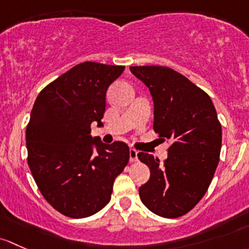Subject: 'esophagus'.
<instances>
[{"instance_id":"34e87169","label":"esophagus","mask_w":249,"mask_h":249,"mask_svg":"<svg viewBox=\"0 0 249 249\" xmlns=\"http://www.w3.org/2000/svg\"><path fill=\"white\" fill-rule=\"evenodd\" d=\"M129 160L130 162H137L138 160V151L134 148L129 150Z\"/></svg>"}]
</instances>
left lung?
I'll use <instances>...</instances> for the list:
<instances>
[{
  "instance_id": "left-lung-1",
  "label": "left lung",
  "mask_w": 249,
  "mask_h": 249,
  "mask_svg": "<svg viewBox=\"0 0 249 249\" xmlns=\"http://www.w3.org/2000/svg\"><path fill=\"white\" fill-rule=\"evenodd\" d=\"M129 69L150 89L153 129L171 142L163 164L150 153H138L151 174L139 188L140 199L158 216L181 217L201 200L218 165L222 127L216 109L209 94L174 69Z\"/></svg>"
}]
</instances>
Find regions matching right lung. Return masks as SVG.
<instances>
[{"mask_svg": "<svg viewBox=\"0 0 249 249\" xmlns=\"http://www.w3.org/2000/svg\"><path fill=\"white\" fill-rule=\"evenodd\" d=\"M124 66L83 62L40 91L26 128L27 162L40 193L71 218H85L110 201L114 181L129 160L122 142L91 135L103 125L106 94Z\"/></svg>", "mask_w": 249, "mask_h": 249, "instance_id": "right-lung-1", "label": "right lung"}]
</instances>
